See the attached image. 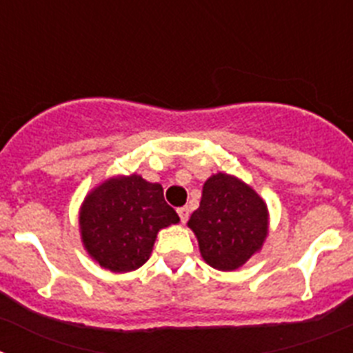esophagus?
<instances>
[{
  "mask_svg": "<svg viewBox=\"0 0 353 353\" xmlns=\"http://www.w3.org/2000/svg\"><path fill=\"white\" fill-rule=\"evenodd\" d=\"M179 217H180V223L182 224H185L187 223V219H189V208L187 207H182V208H179Z\"/></svg>",
  "mask_w": 353,
  "mask_h": 353,
  "instance_id": "esophagus-1",
  "label": "esophagus"
}]
</instances>
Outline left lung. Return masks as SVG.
Returning a JSON list of instances; mask_svg holds the SVG:
<instances>
[{"instance_id": "1", "label": "left lung", "mask_w": 353, "mask_h": 353, "mask_svg": "<svg viewBox=\"0 0 353 353\" xmlns=\"http://www.w3.org/2000/svg\"><path fill=\"white\" fill-rule=\"evenodd\" d=\"M189 228L201 256L219 270H235L261 248L267 236V207L244 182L217 173L203 185L199 208Z\"/></svg>"}]
</instances>
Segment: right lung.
I'll return each instance as SVG.
<instances>
[{
	"label": "right lung",
	"mask_w": 353,
	"mask_h": 353,
	"mask_svg": "<svg viewBox=\"0 0 353 353\" xmlns=\"http://www.w3.org/2000/svg\"><path fill=\"white\" fill-rule=\"evenodd\" d=\"M162 187L138 174L109 179L84 199L79 224L84 248L104 269L130 272L150 258L161 228L179 223Z\"/></svg>",
	"instance_id": "obj_1"
}]
</instances>
